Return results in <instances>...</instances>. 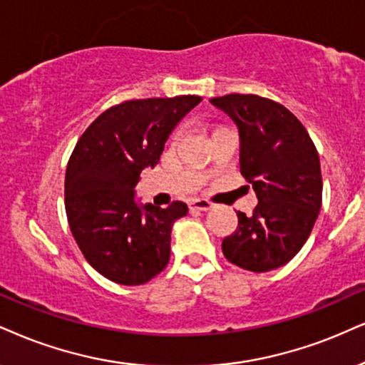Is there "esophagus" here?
Wrapping results in <instances>:
<instances>
[{"label": "esophagus", "instance_id": "1", "mask_svg": "<svg viewBox=\"0 0 365 365\" xmlns=\"http://www.w3.org/2000/svg\"><path fill=\"white\" fill-rule=\"evenodd\" d=\"M190 208L196 211H208L213 208V205H211L208 200H200V197H196V200H192L190 203Z\"/></svg>", "mask_w": 365, "mask_h": 365}]
</instances>
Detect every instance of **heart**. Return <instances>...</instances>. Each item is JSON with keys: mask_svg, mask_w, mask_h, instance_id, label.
I'll list each match as a JSON object with an SVG mask.
<instances>
[{"mask_svg": "<svg viewBox=\"0 0 365 365\" xmlns=\"http://www.w3.org/2000/svg\"><path fill=\"white\" fill-rule=\"evenodd\" d=\"M175 137H178V135H175Z\"/></svg>", "mask_w": 365, "mask_h": 365, "instance_id": "heart-1", "label": "heart"}]
</instances>
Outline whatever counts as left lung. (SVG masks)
Here are the masks:
<instances>
[{
    "instance_id": "left-lung-1",
    "label": "left lung",
    "mask_w": 365,
    "mask_h": 365,
    "mask_svg": "<svg viewBox=\"0 0 365 365\" xmlns=\"http://www.w3.org/2000/svg\"><path fill=\"white\" fill-rule=\"evenodd\" d=\"M233 120L240 140V173L259 203L222 242L238 267L267 272L289 262L308 240L322 208L320 157L307 128L287 108L255 94L210 100Z\"/></svg>"
}]
</instances>
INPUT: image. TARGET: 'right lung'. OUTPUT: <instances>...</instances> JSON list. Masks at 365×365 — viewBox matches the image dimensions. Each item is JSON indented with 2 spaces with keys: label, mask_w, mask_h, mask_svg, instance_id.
<instances>
[{
  "label": "right lung",
  "mask_w": 365,
  "mask_h": 365,
  "mask_svg": "<svg viewBox=\"0 0 365 365\" xmlns=\"http://www.w3.org/2000/svg\"><path fill=\"white\" fill-rule=\"evenodd\" d=\"M200 103V96L125 101L98 116L76 143L66 170L67 220L84 257L110 281L138 286L168 265L173 225L187 205H143L135 186Z\"/></svg>",
  "instance_id": "1"
}]
</instances>
